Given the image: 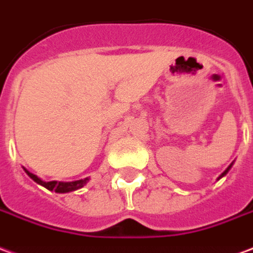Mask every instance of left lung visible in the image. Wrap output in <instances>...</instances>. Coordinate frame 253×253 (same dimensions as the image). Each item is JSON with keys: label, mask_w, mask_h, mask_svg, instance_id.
<instances>
[{"label": "left lung", "mask_w": 253, "mask_h": 253, "mask_svg": "<svg viewBox=\"0 0 253 253\" xmlns=\"http://www.w3.org/2000/svg\"><path fill=\"white\" fill-rule=\"evenodd\" d=\"M232 165H233V163H232ZM232 165H230V166H229V167H228V169H225L224 172H222V174H221V175H220V176H218V179H221V178H222V176H224V175H226V172H228V171H229V169H230V167H232Z\"/></svg>", "instance_id": "left-lung-1"}]
</instances>
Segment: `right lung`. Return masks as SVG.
I'll return each instance as SVG.
<instances>
[{"instance_id": "1", "label": "right lung", "mask_w": 253, "mask_h": 253, "mask_svg": "<svg viewBox=\"0 0 253 253\" xmlns=\"http://www.w3.org/2000/svg\"><path fill=\"white\" fill-rule=\"evenodd\" d=\"M25 172H27L36 183L44 186L45 189L51 190V191H55V193H70V191H74V190H78L81 189V187H84L88 180V178H84V179L74 180V182H56V180H52V182H44V180H42L40 178H38L36 175H33L32 172H29L28 169H25Z\"/></svg>"}]
</instances>
